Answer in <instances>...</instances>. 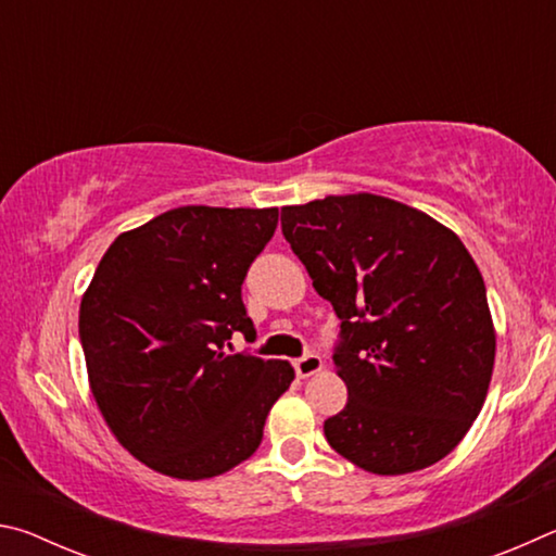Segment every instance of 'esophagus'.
Listing matches in <instances>:
<instances>
[{"label":"esophagus","instance_id":"1","mask_svg":"<svg viewBox=\"0 0 556 556\" xmlns=\"http://www.w3.org/2000/svg\"><path fill=\"white\" fill-rule=\"evenodd\" d=\"M321 368H324V361L316 353H306L294 361V370L299 378H312V375H316Z\"/></svg>","mask_w":556,"mask_h":556}]
</instances>
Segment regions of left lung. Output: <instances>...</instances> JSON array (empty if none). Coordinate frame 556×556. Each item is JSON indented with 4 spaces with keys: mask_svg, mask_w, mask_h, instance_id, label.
<instances>
[{
    "mask_svg": "<svg viewBox=\"0 0 556 556\" xmlns=\"http://www.w3.org/2000/svg\"><path fill=\"white\" fill-rule=\"evenodd\" d=\"M281 232L341 318L345 407L326 441L378 476L458 446L485 402L495 331L481 271L454 232L372 193L281 208Z\"/></svg>",
    "mask_w": 556,
    "mask_h": 556,
    "instance_id": "left-lung-1",
    "label": "left lung"
}]
</instances>
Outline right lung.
Returning <instances> with one entry per match:
<instances>
[{
	"mask_svg": "<svg viewBox=\"0 0 556 556\" xmlns=\"http://www.w3.org/2000/svg\"><path fill=\"white\" fill-rule=\"evenodd\" d=\"M277 220V208L166 211L110 244L80 301L92 397L159 473L201 481L242 464L294 380L287 361L225 353L232 333L255 336L242 281Z\"/></svg>",
	"mask_w": 556,
	"mask_h": 556,
	"instance_id": "right-lung-1",
	"label": "right lung"
}]
</instances>
